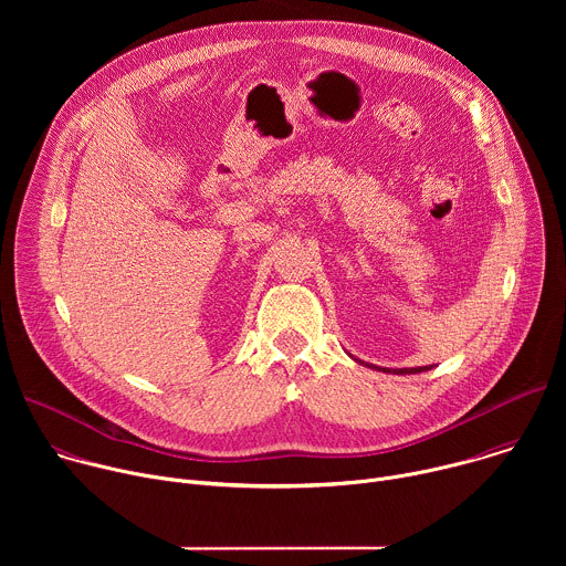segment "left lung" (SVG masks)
Returning a JSON list of instances; mask_svg holds the SVG:
<instances>
[{
    "label": "left lung",
    "instance_id": "1",
    "mask_svg": "<svg viewBox=\"0 0 566 566\" xmlns=\"http://www.w3.org/2000/svg\"><path fill=\"white\" fill-rule=\"evenodd\" d=\"M428 369H432V365H430V367H408V369H394V374H421V371H428ZM378 371H391V369H382V367H378Z\"/></svg>",
    "mask_w": 566,
    "mask_h": 566
}]
</instances>
